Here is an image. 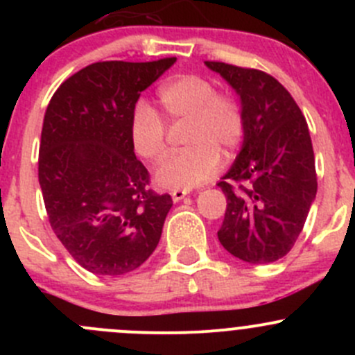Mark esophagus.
<instances>
[{"label": "esophagus", "mask_w": 355, "mask_h": 355, "mask_svg": "<svg viewBox=\"0 0 355 355\" xmlns=\"http://www.w3.org/2000/svg\"><path fill=\"white\" fill-rule=\"evenodd\" d=\"M185 196H189V191H173L171 192V199H173V202H178V200L184 199Z\"/></svg>", "instance_id": "34e87169"}]
</instances>
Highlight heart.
Returning a JSON list of instances; mask_svg holds the SVG:
<instances>
[{"mask_svg": "<svg viewBox=\"0 0 355 355\" xmlns=\"http://www.w3.org/2000/svg\"><path fill=\"white\" fill-rule=\"evenodd\" d=\"M157 101L170 123H185L187 149L168 155L157 166L155 182L166 191H189L220 170L221 156L244 141L245 116L241 103L220 94L216 85L194 73L178 75L161 85ZM130 142L142 159L156 161L166 149V125L155 108L139 101L130 114Z\"/></svg>", "mask_w": 355, "mask_h": 355, "instance_id": "heart-1", "label": "heart"}]
</instances>
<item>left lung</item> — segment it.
Returning <instances> with one entry per match:
<instances>
[{"label":"left lung","instance_id":"obj_1","mask_svg":"<svg viewBox=\"0 0 355 355\" xmlns=\"http://www.w3.org/2000/svg\"><path fill=\"white\" fill-rule=\"evenodd\" d=\"M204 65L234 89L245 116L241 153L218 182L227 196L218 239L244 263H275L295 244L316 199L307 121L290 92L271 75L220 62ZM232 180L243 185L234 189Z\"/></svg>","mask_w":355,"mask_h":355}]
</instances>
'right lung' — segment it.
<instances>
[{"label":"right lung","mask_w":355,"mask_h":355,"mask_svg":"<svg viewBox=\"0 0 355 355\" xmlns=\"http://www.w3.org/2000/svg\"><path fill=\"white\" fill-rule=\"evenodd\" d=\"M177 58L99 62L53 94L39 148V185L53 232L94 275L121 277L155 252L173 200L155 194L130 142L139 96Z\"/></svg>","instance_id":"add662e5"}]
</instances>
